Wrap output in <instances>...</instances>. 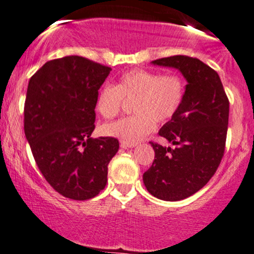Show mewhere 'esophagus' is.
Instances as JSON below:
<instances>
[{"mask_svg": "<svg viewBox=\"0 0 254 254\" xmlns=\"http://www.w3.org/2000/svg\"><path fill=\"white\" fill-rule=\"evenodd\" d=\"M121 146H122V148H133V147L137 146V143H129V142L122 141Z\"/></svg>", "mask_w": 254, "mask_h": 254, "instance_id": "1", "label": "esophagus"}]
</instances>
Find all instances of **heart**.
<instances>
[{"label": "heart", "mask_w": 254, "mask_h": 254, "mask_svg": "<svg viewBox=\"0 0 254 254\" xmlns=\"http://www.w3.org/2000/svg\"><path fill=\"white\" fill-rule=\"evenodd\" d=\"M185 82L178 74H161L136 68L122 74L116 86L105 85L97 93L96 112L112 118L123 99H131L135 114L107 123L102 132L129 143H137L154 130L155 122L165 123L176 116L185 100Z\"/></svg>", "instance_id": "obj_1"}]
</instances>
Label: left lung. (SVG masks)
Listing matches in <instances>:
<instances>
[{
  "label": "left lung",
  "instance_id": "obj_1",
  "mask_svg": "<svg viewBox=\"0 0 254 254\" xmlns=\"http://www.w3.org/2000/svg\"><path fill=\"white\" fill-rule=\"evenodd\" d=\"M152 64L176 68L187 80L180 111L159 130L174 147L152 142L154 161L143 174L144 186L153 196L178 201L200 190L221 164L229 101L218 73L199 59L175 55Z\"/></svg>",
  "mask_w": 254,
  "mask_h": 254
}]
</instances>
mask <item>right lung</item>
Returning <instances> with one entry per match:
<instances>
[{"label":"right lung","mask_w":254,"mask_h":254,"mask_svg":"<svg viewBox=\"0 0 254 254\" xmlns=\"http://www.w3.org/2000/svg\"><path fill=\"white\" fill-rule=\"evenodd\" d=\"M112 68L71 55L50 60L30 78L24 130L47 182L73 200L96 196L119 149L114 137H90L95 101Z\"/></svg>","instance_id":"obj_1"}]
</instances>
